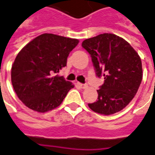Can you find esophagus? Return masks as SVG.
Instances as JSON below:
<instances>
[{"label":"esophagus","mask_w":155,"mask_h":155,"mask_svg":"<svg viewBox=\"0 0 155 155\" xmlns=\"http://www.w3.org/2000/svg\"><path fill=\"white\" fill-rule=\"evenodd\" d=\"M78 86H80L81 89H85V88H86V84H81V83H78Z\"/></svg>","instance_id":"obj_1"}]
</instances>
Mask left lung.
<instances>
[{"instance_id": "obj_1", "label": "left lung", "mask_w": 155, "mask_h": 155, "mask_svg": "<svg viewBox=\"0 0 155 155\" xmlns=\"http://www.w3.org/2000/svg\"><path fill=\"white\" fill-rule=\"evenodd\" d=\"M82 47L89 52L96 74L104 75L97 102L88 104L96 113L109 115L120 112L137 92L143 79L142 61L126 40L104 33L86 39Z\"/></svg>"}]
</instances>
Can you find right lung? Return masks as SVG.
Returning <instances> with one entry per match:
<instances>
[{"label":"right lung","instance_id":"right-lung-1","mask_svg":"<svg viewBox=\"0 0 155 155\" xmlns=\"http://www.w3.org/2000/svg\"><path fill=\"white\" fill-rule=\"evenodd\" d=\"M78 43L77 39L42 34L22 48L12 65L11 80L26 107L45 113L62 104L74 85L53 75L66 66L69 52Z\"/></svg>","mask_w":155,"mask_h":155}]
</instances>
